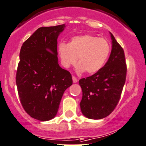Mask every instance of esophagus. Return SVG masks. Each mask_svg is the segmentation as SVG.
I'll use <instances>...</instances> for the list:
<instances>
[{
    "instance_id": "obj_1",
    "label": "esophagus",
    "mask_w": 146,
    "mask_h": 146,
    "mask_svg": "<svg viewBox=\"0 0 146 146\" xmlns=\"http://www.w3.org/2000/svg\"><path fill=\"white\" fill-rule=\"evenodd\" d=\"M72 78H73V83H77L78 82V79H77V78H76V77H75V76H73V77H72Z\"/></svg>"
}]
</instances>
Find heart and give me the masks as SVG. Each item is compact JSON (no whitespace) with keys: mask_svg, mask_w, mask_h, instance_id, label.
Wrapping results in <instances>:
<instances>
[{"mask_svg":"<svg viewBox=\"0 0 146 146\" xmlns=\"http://www.w3.org/2000/svg\"><path fill=\"white\" fill-rule=\"evenodd\" d=\"M111 46L108 40L92 35L73 37L69 44L62 42L58 46L61 62L65 68L76 65L78 71L88 74L97 73L107 62Z\"/></svg>","mask_w":146,"mask_h":146,"instance_id":"obj_1","label":"heart"}]
</instances>
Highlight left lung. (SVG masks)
I'll return each instance as SVG.
<instances>
[{
	"instance_id": "left-lung-1",
	"label": "left lung",
	"mask_w": 146,
	"mask_h": 146,
	"mask_svg": "<svg viewBox=\"0 0 146 146\" xmlns=\"http://www.w3.org/2000/svg\"><path fill=\"white\" fill-rule=\"evenodd\" d=\"M111 38L112 49L107 63L97 73L79 80L83 92L81 110L89 119H102L114 111L126 80L127 65L123 48L112 34Z\"/></svg>"
}]
</instances>
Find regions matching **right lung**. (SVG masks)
Returning a JSON list of instances; mask_svg holds the SVG:
<instances>
[{
	"instance_id": "add662e5",
	"label": "right lung",
	"mask_w": 146,
	"mask_h": 146,
	"mask_svg": "<svg viewBox=\"0 0 146 146\" xmlns=\"http://www.w3.org/2000/svg\"><path fill=\"white\" fill-rule=\"evenodd\" d=\"M65 24L40 27L23 43L16 82L21 105L32 118L55 117L64 92L73 84L70 72L60 68L58 37Z\"/></svg>"
}]
</instances>
